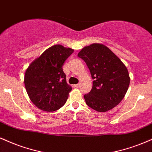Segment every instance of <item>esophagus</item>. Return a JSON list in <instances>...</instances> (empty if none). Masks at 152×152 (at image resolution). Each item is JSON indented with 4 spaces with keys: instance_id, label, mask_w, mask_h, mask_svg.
Returning <instances> with one entry per match:
<instances>
[{
    "instance_id": "obj_1",
    "label": "esophagus",
    "mask_w": 152,
    "mask_h": 152,
    "mask_svg": "<svg viewBox=\"0 0 152 152\" xmlns=\"http://www.w3.org/2000/svg\"><path fill=\"white\" fill-rule=\"evenodd\" d=\"M74 86L76 87V88H78L80 86V84L79 83H78V84H76V85H74Z\"/></svg>"
}]
</instances>
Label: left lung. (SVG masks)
I'll return each instance as SVG.
<instances>
[{
	"label": "left lung",
	"mask_w": 152,
	"mask_h": 152,
	"mask_svg": "<svg viewBox=\"0 0 152 152\" xmlns=\"http://www.w3.org/2000/svg\"><path fill=\"white\" fill-rule=\"evenodd\" d=\"M78 56L86 62L94 79L91 91L84 95L87 105L101 113L118 105L125 97L130 81L125 65L102 44L83 47Z\"/></svg>",
	"instance_id": "8db88e82"
}]
</instances>
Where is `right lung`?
Returning <instances> with one entry per match:
<instances>
[{
    "label": "right lung",
    "instance_id": "1",
    "mask_svg": "<svg viewBox=\"0 0 152 152\" xmlns=\"http://www.w3.org/2000/svg\"><path fill=\"white\" fill-rule=\"evenodd\" d=\"M74 49L56 45L49 47L25 71V86L31 101L46 112L57 110L68 99L71 87L62 66Z\"/></svg>",
    "mask_w": 152,
    "mask_h": 152
}]
</instances>
